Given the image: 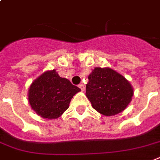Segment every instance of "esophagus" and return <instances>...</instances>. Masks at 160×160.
Segmentation results:
<instances>
[{
    "label": "esophagus",
    "mask_w": 160,
    "mask_h": 160,
    "mask_svg": "<svg viewBox=\"0 0 160 160\" xmlns=\"http://www.w3.org/2000/svg\"><path fill=\"white\" fill-rule=\"evenodd\" d=\"M79 87H80V89L82 91H85V85H83V84H80V85H79Z\"/></svg>",
    "instance_id": "esophagus-1"
}]
</instances>
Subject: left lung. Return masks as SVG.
I'll use <instances>...</instances> for the list:
<instances>
[{"label":"left lung","mask_w":160,"mask_h":160,"mask_svg":"<svg viewBox=\"0 0 160 160\" xmlns=\"http://www.w3.org/2000/svg\"><path fill=\"white\" fill-rule=\"evenodd\" d=\"M88 79L85 95L92 107L102 115H117L131 102L133 96L132 86L114 69L96 67Z\"/></svg>","instance_id":"left-lung-1"}]
</instances>
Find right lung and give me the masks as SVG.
Masks as SVG:
<instances>
[{"label": "right lung", "instance_id": "obj_1", "mask_svg": "<svg viewBox=\"0 0 160 160\" xmlns=\"http://www.w3.org/2000/svg\"><path fill=\"white\" fill-rule=\"evenodd\" d=\"M80 89L55 69L48 70L34 80L28 89V102L32 109L42 118L56 119L69 107V102Z\"/></svg>", "mask_w": 160, "mask_h": 160}]
</instances>
